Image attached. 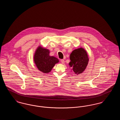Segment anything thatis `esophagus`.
Returning a JSON list of instances; mask_svg holds the SVG:
<instances>
[{
	"mask_svg": "<svg viewBox=\"0 0 120 120\" xmlns=\"http://www.w3.org/2000/svg\"><path fill=\"white\" fill-rule=\"evenodd\" d=\"M61 62L62 63H63V64H64V63H65V61H64L63 59H62V60H61Z\"/></svg>",
	"mask_w": 120,
	"mask_h": 120,
	"instance_id": "obj_1",
	"label": "esophagus"
}]
</instances>
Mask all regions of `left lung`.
I'll use <instances>...</instances> for the list:
<instances>
[{
    "mask_svg": "<svg viewBox=\"0 0 120 120\" xmlns=\"http://www.w3.org/2000/svg\"><path fill=\"white\" fill-rule=\"evenodd\" d=\"M70 68H72L71 70L77 75L84 72L89 61L87 52L82 47L72 51L70 54Z\"/></svg>",
    "mask_w": 120,
    "mask_h": 120,
    "instance_id": "left-lung-1",
    "label": "left lung"
}]
</instances>
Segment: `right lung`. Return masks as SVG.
I'll use <instances>...</instances> for the list:
<instances>
[{
	"label": "right lung",
	"mask_w": 120,
	"mask_h": 120,
	"mask_svg": "<svg viewBox=\"0 0 120 120\" xmlns=\"http://www.w3.org/2000/svg\"><path fill=\"white\" fill-rule=\"evenodd\" d=\"M50 51L41 46H39L34 52V61L39 71L44 73L51 71L55 65L59 63L57 57L49 55Z\"/></svg>",
	"instance_id": "obj_1"
}]
</instances>
